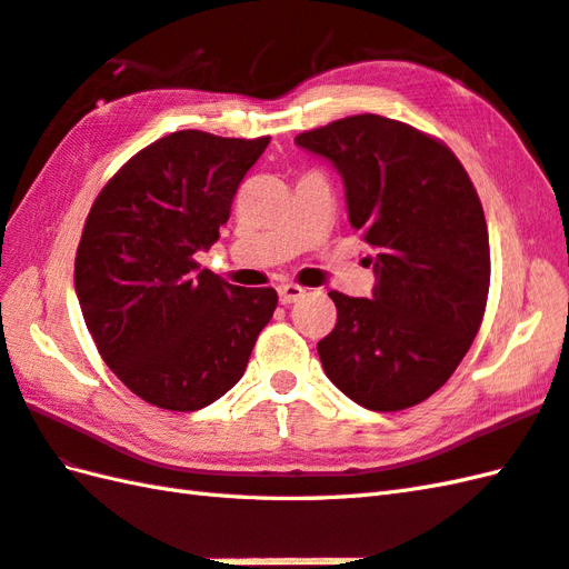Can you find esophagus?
<instances>
[{
    "label": "esophagus",
    "instance_id": "obj_1",
    "mask_svg": "<svg viewBox=\"0 0 569 569\" xmlns=\"http://www.w3.org/2000/svg\"><path fill=\"white\" fill-rule=\"evenodd\" d=\"M277 295H280L282 305H295L297 299L307 295V289L299 287V284H280V287H277Z\"/></svg>",
    "mask_w": 569,
    "mask_h": 569
}]
</instances>
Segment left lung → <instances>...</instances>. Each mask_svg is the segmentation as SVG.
<instances>
[{
  "label": "left lung",
  "instance_id": "1",
  "mask_svg": "<svg viewBox=\"0 0 569 569\" xmlns=\"http://www.w3.org/2000/svg\"><path fill=\"white\" fill-rule=\"evenodd\" d=\"M343 178L348 219L375 270L372 299L331 292L338 321L319 358L370 411L409 409L456 372L485 317L489 233L452 150L411 126L360 113L299 133Z\"/></svg>",
  "mask_w": 569,
  "mask_h": 569
}]
</instances>
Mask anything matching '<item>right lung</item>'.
Masks as SVG:
<instances>
[{"label": "right lung", "instance_id": "1", "mask_svg": "<svg viewBox=\"0 0 569 569\" xmlns=\"http://www.w3.org/2000/svg\"><path fill=\"white\" fill-rule=\"evenodd\" d=\"M268 143L170 133L113 174L84 221L74 292L87 331L109 370L153 407L197 411L223 397L272 319V287H236L197 262Z\"/></svg>", "mask_w": 569, "mask_h": 569}]
</instances>
